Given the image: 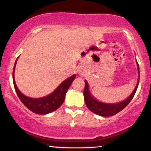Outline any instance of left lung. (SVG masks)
<instances>
[{
  "label": "left lung",
  "instance_id": "8db88e82",
  "mask_svg": "<svg viewBox=\"0 0 151 151\" xmlns=\"http://www.w3.org/2000/svg\"><path fill=\"white\" fill-rule=\"evenodd\" d=\"M137 65H138V74H139V66H138V62H137ZM138 84H139V78H138V83H137V85L136 86V88H135L134 91H133L132 93L130 95L129 98L126 99L125 101L121 102V103L111 104H104L102 103V102H99L97 100L95 99L94 98H93L92 96L90 95V93L89 92L87 81H85V86H84V96L86 106L91 111L97 114V115L101 116L104 117L111 116L115 115V114L120 112L121 111H122L126 106L129 104L130 101L132 100L135 93L136 92Z\"/></svg>",
  "mask_w": 151,
  "mask_h": 151
}]
</instances>
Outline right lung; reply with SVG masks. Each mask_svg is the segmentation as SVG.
Returning <instances> with one entry per match:
<instances>
[{
    "label": "right lung",
    "instance_id": "1",
    "mask_svg": "<svg viewBox=\"0 0 151 151\" xmlns=\"http://www.w3.org/2000/svg\"><path fill=\"white\" fill-rule=\"evenodd\" d=\"M16 62L17 60L15 61L13 70V81L15 91H16L17 94H18V97L20 99V101H22V103L27 109H30L31 111L37 114H49L60 108V106L62 104V103L64 102V100H65V95L67 90L70 88V86L72 83V81L75 79V74L64 81L51 94L48 95V96H45V97L40 99H32L27 97V96L22 94L19 91L16 84H15L14 78V70L15 65H16Z\"/></svg>",
    "mask_w": 151,
    "mask_h": 151
}]
</instances>
